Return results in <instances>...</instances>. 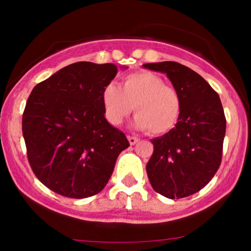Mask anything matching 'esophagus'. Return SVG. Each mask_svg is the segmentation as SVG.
Instances as JSON below:
<instances>
[{"label":"esophagus","instance_id":"esophagus-1","mask_svg":"<svg viewBox=\"0 0 251 251\" xmlns=\"http://www.w3.org/2000/svg\"><path fill=\"white\" fill-rule=\"evenodd\" d=\"M127 139L131 145H134V144L138 143V138L134 137V135H127Z\"/></svg>","mask_w":251,"mask_h":251}]
</instances>
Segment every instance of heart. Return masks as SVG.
<instances>
[{"instance_id": "1", "label": "heart", "mask_w": 251, "mask_h": 251, "mask_svg": "<svg viewBox=\"0 0 251 251\" xmlns=\"http://www.w3.org/2000/svg\"><path fill=\"white\" fill-rule=\"evenodd\" d=\"M101 102L107 122L120 125L133 111V126L152 134H165L177 125L181 98L177 89L151 72H134L123 79L122 86L108 83L102 89Z\"/></svg>"}]
</instances>
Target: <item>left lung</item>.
I'll return each instance as SVG.
<instances>
[{"label":"left lung","instance_id":"obj_1","mask_svg":"<svg viewBox=\"0 0 251 251\" xmlns=\"http://www.w3.org/2000/svg\"><path fill=\"white\" fill-rule=\"evenodd\" d=\"M166 74L181 98L177 125L152 139L146 172L152 188L170 200L196 194L211 180L222 160L226 117L218 94L200 74L174 61L143 65Z\"/></svg>","mask_w":251,"mask_h":251}]
</instances>
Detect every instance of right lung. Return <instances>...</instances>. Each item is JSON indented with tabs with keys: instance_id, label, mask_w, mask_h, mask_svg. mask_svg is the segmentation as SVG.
<instances>
[{
	"instance_id": "add662e5",
	"label": "right lung",
	"mask_w": 251,
	"mask_h": 251,
	"mask_svg": "<svg viewBox=\"0 0 251 251\" xmlns=\"http://www.w3.org/2000/svg\"><path fill=\"white\" fill-rule=\"evenodd\" d=\"M117 72L113 63L75 62L31 91L22 132L31 170L51 191L70 198L99 194L129 146L106 120L101 102L102 89Z\"/></svg>"
}]
</instances>
